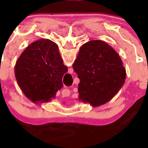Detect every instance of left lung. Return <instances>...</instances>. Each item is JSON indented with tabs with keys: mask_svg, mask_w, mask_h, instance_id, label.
Returning a JSON list of instances; mask_svg holds the SVG:
<instances>
[{
	"mask_svg": "<svg viewBox=\"0 0 148 148\" xmlns=\"http://www.w3.org/2000/svg\"><path fill=\"white\" fill-rule=\"evenodd\" d=\"M73 66L80 79L78 100L93 107L110 101L126 78V70L120 56L112 47L101 40L84 44Z\"/></svg>",
	"mask_w": 148,
	"mask_h": 148,
	"instance_id": "1",
	"label": "left lung"
}]
</instances>
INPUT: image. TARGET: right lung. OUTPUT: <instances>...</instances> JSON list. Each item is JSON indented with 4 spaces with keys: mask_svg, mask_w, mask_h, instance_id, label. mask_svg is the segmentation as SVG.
I'll use <instances>...</instances> for the list:
<instances>
[{
    "mask_svg": "<svg viewBox=\"0 0 148 148\" xmlns=\"http://www.w3.org/2000/svg\"><path fill=\"white\" fill-rule=\"evenodd\" d=\"M68 71L58 45L49 39L32 43L16 61L15 75L24 95L33 102H47L63 87L62 78Z\"/></svg>",
    "mask_w": 148,
    "mask_h": 148,
    "instance_id": "1",
    "label": "right lung"
}]
</instances>
